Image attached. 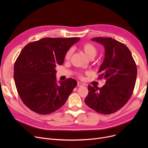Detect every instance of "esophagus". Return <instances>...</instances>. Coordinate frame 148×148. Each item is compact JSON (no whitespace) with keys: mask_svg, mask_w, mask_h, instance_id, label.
Masks as SVG:
<instances>
[{"mask_svg":"<svg viewBox=\"0 0 148 148\" xmlns=\"http://www.w3.org/2000/svg\"><path fill=\"white\" fill-rule=\"evenodd\" d=\"M77 86H79V87H83V86H84V84L82 83H80V82H77Z\"/></svg>","mask_w":148,"mask_h":148,"instance_id":"obj_1","label":"esophagus"}]
</instances>
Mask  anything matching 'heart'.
<instances>
[{"label":"heart","mask_w":148,"mask_h":148,"mask_svg":"<svg viewBox=\"0 0 148 148\" xmlns=\"http://www.w3.org/2000/svg\"><path fill=\"white\" fill-rule=\"evenodd\" d=\"M82 49L83 51L85 53V54L90 58V59H94L97 54L98 50L96 47L92 43L86 42L84 43L82 45ZM73 53V49L72 48L69 49L65 53L64 59L66 60H69L71 59L72 54ZM80 77H82L81 74H79Z\"/></svg>","instance_id":"obj_1"}]
</instances>
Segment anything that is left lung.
<instances>
[{"label":"left lung","mask_w":148,"mask_h":148,"mask_svg":"<svg viewBox=\"0 0 148 148\" xmlns=\"http://www.w3.org/2000/svg\"><path fill=\"white\" fill-rule=\"evenodd\" d=\"M92 41L104 45L105 58L98 73L99 79H106L102 88L88 86L84 102L95 112L110 114L128 101L135 86L137 66L127 47L112 38L97 37Z\"/></svg>","instance_id":"left-lung-1"}]
</instances>
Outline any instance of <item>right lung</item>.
Listing matches in <instances>:
<instances>
[{
    "label": "right lung",
    "mask_w": 148,
    "mask_h": 148,
    "mask_svg": "<svg viewBox=\"0 0 148 148\" xmlns=\"http://www.w3.org/2000/svg\"><path fill=\"white\" fill-rule=\"evenodd\" d=\"M80 38H44L27 44L14 67L18 94L29 109L48 114L64 105L77 82L73 79L58 83L55 68L64 63L66 51Z\"/></svg>",
    "instance_id": "1"
}]
</instances>
